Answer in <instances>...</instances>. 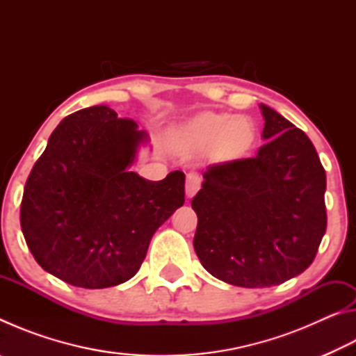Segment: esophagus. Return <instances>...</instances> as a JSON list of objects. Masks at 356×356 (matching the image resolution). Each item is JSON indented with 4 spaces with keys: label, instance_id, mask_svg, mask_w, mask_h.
Masks as SVG:
<instances>
[{
    "label": "esophagus",
    "instance_id": "obj_1",
    "mask_svg": "<svg viewBox=\"0 0 356 356\" xmlns=\"http://www.w3.org/2000/svg\"><path fill=\"white\" fill-rule=\"evenodd\" d=\"M201 186V177L197 176L196 172H190L188 176H186V184H185V191H186V196L193 197L196 195V191L200 190Z\"/></svg>",
    "mask_w": 356,
    "mask_h": 356
}]
</instances>
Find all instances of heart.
Instances as JSON below:
<instances>
[{
  "label": "heart",
  "mask_w": 356,
  "mask_h": 356,
  "mask_svg": "<svg viewBox=\"0 0 356 356\" xmlns=\"http://www.w3.org/2000/svg\"><path fill=\"white\" fill-rule=\"evenodd\" d=\"M256 141L251 120L232 114H204L190 124L179 140L184 152H197L212 147L220 160H237L250 152Z\"/></svg>",
  "instance_id": "obj_1"
}]
</instances>
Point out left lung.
<instances>
[{
  "label": "left lung",
  "instance_id": "obj_1",
  "mask_svg": "<svg viewBox=\"0 0 356 356\" xmlns=\"http://www.w3.org/2000/svg\"><path fill=\"white\" fill-rule=\"evenodd\" d=\"M261 110L265 143L257 154L209 166L191 200L202 267L250 289L303 273L327 231V176L314 144L270 106Z\"/></svg>",
  "mask_w": 356,
  "mask_h": 356
}]
</instances>
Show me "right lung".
Segmentation results:
<instances>
[{"mask_svg": "<svg viewBox=\"0 0 356 356\" xmlns=\"http://www.w3.org/2000/svg\"><path fill=\"white\" fill-rule=\"evenodd\" d=\"M147 141L105 105L69 114L26 180L20 225L45 272L84 289L134 278L150 238L184 206L185 174L152 182L130 171Z\"/></svg>", "mask_w": 356, "mask_h": 356, "instance_id": "add662e5", "label": "right lung"}]
</instances>
